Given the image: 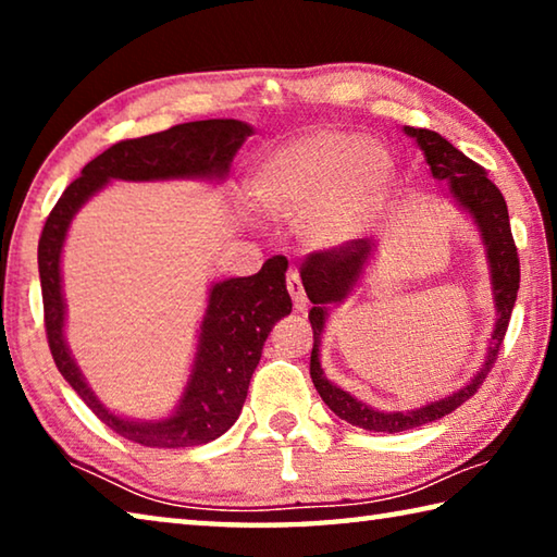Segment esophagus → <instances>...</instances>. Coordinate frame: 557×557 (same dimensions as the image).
<instances>
[{
	"label": "esophagus",
	"mask_w": 557,
	"mask_h": 557,
	"mask_svg": "<svg viewBox=\"0 0 557 557\" xmlns=\"http://www.w3.org/2000/svg\"><path fill=\"white\" fill-rule=\"evenodd\" d=\"M287 292H289L292 301H295V309H299L301 312V309L307 307V292H305V287H301V277L297 270L287 272Z\"/></svg>",
	"instance_id": "34e87169"
}]
</instances>
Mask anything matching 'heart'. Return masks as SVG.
Returning <instances> with one entry per match:
<instances>
[{
  "instance_id": "heart-1",
  "label": "heart",
  "mask_w": 557,
  "mask_h": 557,
  "mask_svg": "<svg viewBox=\"0 0 557 557\" xmlns=\"http://www.w3.org/2000/svg\"><path fill=\"white\" fill-rule=\"evenodd\" d=\"M393 178L385 149L358 135L317 129L262 159L252 194L270 213L299 219L314 248H338L371 228Z\"/></svg>"
}]
</instances>
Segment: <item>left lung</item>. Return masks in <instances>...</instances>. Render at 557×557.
Returning <instances> with one entry per match:
<instances>
[{
	"label": "left lung",
	"instance_id": "1",
	"mask_svg": "<svg viewBox=\"0 0 557 557\" xmlns=\"http://www.w3.org/2000/svg\"><path fill=\"white\" fill-rule=\"evenodd\" d=\"M405 135H410L414 143H418L422 154L428 159L432 176H435L437 182H447L451 199L474 219L479 233H482V240L486 245L488 270H492V289L498 317L492 334V346H488L486 351V361L465 388H459L457 393H451L442 400L422 405V408L383 412L361 400H356L351 393H346L338 388V385H334L324 375L322 363H319V346H322L326 305H336V301L346 299L358 277L363 275V268L369 265L375 245L366 238L351 240L332 250L312 252V256L301 262V285H305L307 297L312 301L309 322H312L314 346L312 358H309V375H312L317 393L322 395L329 410H334L338 418L348 422V425L371 432H388V435L445 418V414L457 410L461 403H467L471 395L479 391V385L484 383L488 371H492L498 351H502L508 319H511L516 305L518 282H521V262H518L506 201L496 184L486 176L484 169L476 162H471L467 154H461L457 147H451L445 137L437 135V132L405 127Z\"/></svg>",
	"mask_w": 557,
	"mask_h": 557
}]
</instances>
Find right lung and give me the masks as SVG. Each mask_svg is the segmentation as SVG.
I'll use <instances>...</instances> for the list:
<instances>
[{
	"label": "right lung",
	"instance_id": "add662e5",
	"mask_svg": "<svg viewBox=\"0 0 557 557\" xmlns=\"http://www.w3.org/2000/svg\"><path fill=\"white\" fill-rule=\"evenodd\" d=\"M252 127L240 120H196L154 135L122 139L69 184L46 219L39 238V277L46 338L55 366L81 400L120 437L145 447L206 445L228 432L243 410L252 371L277 319L292 312L285 272L287 260L270 258L250 277L213 282L199 344L182 400L164 420L139 422L110 412L83 379L63 336L65 301L61 287V252L73 215L112 178L122 182H166V178H215L223 182L231 162Z\"/></svg>",
	"mask_w": 557,
	"mask_h": 557
}]
</instances>
